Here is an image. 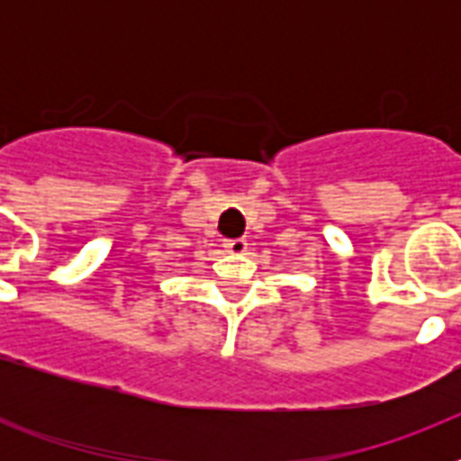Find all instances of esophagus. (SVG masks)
<instances>
[{
    "instance_id": "obj_1",
    "label": "esophagus",
    "mask_w": 461,
    "mask_h": 461,
    "mask_svg": "<svg viewBox=\"0 0 461 461\" xmlns=\"http://www.w3.org/2000/svg\"><path fill=\"white\" fill-rule=\"evenodd\" d=\"M224 249L230 253H244L246 249H249V244H246L244 239H227V241H224Z\"/></svg>"
}]
</instances>
